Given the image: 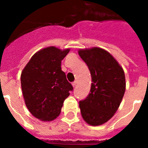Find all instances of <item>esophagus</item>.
<instances>
[{
	"label": "esophagus",
	"mask_w": 148,
	"mask_h": 148,
	"mask_svg": "<svg viewBox=\"0 0 148 148\" xmlns=\"http://www.w3.org/2000/svg\"><path fill=\"white\" fill-rule=\"evenodd\" d=\"M76 85H77V82H74L72 83V86H73L74 87L76 86Z\"/></svg>",
	"instance_id": "esophagus-1"
}]
</instances>
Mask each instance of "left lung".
I'll return each mask as SVG.
<instances>
[{
  "label": "left lung",
  "instance_id": "left-lung-1",
  "mask_svg": "<svg viewBox=\"0 0 148 148\" xmlns=\"http://www.w3.org/2000/svg\"><path fill=\"white\" fill-rule=\"evenodd\" d=\"M89 67L92 82L90 93L79 101L85 121L97 126L111 119L121 105L125 92L124 72L109 52L98 47L79 50Z\"/></svg>",
  "mask_w": 148,
  "mask_h": 148
}]
</instances>
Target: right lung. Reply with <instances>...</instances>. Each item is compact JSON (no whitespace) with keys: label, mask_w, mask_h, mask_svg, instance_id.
I'll return each instance as SVG.
<instances>
[{"label":"right lung","mask_w":148,"mask_h":148,"mask_svg":"<svg viewBox=\"0 0 148 148\" xmlns=\"http://www.w3.org/2000/svg\"><path fill=\"white\" fill-rule=\"evenodd\" d=\"M70 51L55 47L40 50L21 73V88L26 106L35 117L51 121L58 116L73 86L61 70V62Z\"/></svg>","instance_id":"right-lung-1"}]
</instances>
